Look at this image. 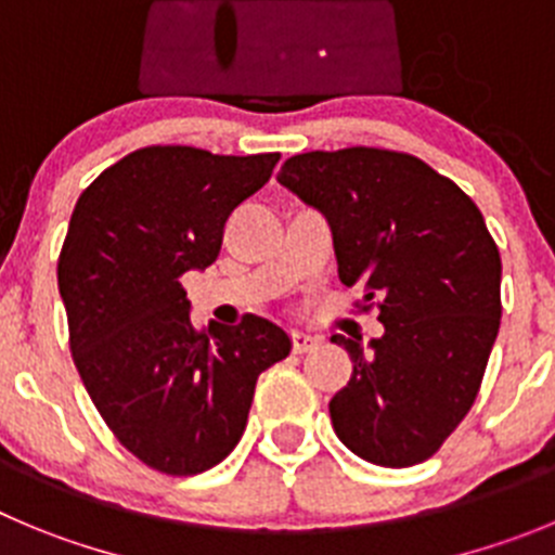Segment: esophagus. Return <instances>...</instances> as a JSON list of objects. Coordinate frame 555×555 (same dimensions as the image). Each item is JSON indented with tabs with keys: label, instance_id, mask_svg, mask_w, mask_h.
I'll return each mask as SVG.
<instances>
[{
	"label": "esophagus",
	"instance_id": "34e87169",
	"mask_svg": "<svg viewBox=\"0 0 555 555\" xmlns=\"http://www.w3.org/2000/svg\"><path fill=\"white\" fill-rule=\"evenodd\" d=\"M289 341H293L295 353H312V350L320 345L318 336L307 334V331H293V334H289Z\"/></svg>",
	"mask_w": 555,
	"mask_h": 555
}]
</instances>
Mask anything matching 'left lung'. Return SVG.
<instances>
[{
	"label": "left lung",
	"instance_id": "obj_1",
	"mask_svg": "<svg viewBox=\"0 0 555 555\" xmlns=\"http://www.w3.org/2000/svg\"><path fill=\"white\" fill-rule=\"evenodd\" d=\"M279 183L323 210L341 284L386 325L372 348L341 334L353 361L328 402L339 441L383 468L424 463L479 395L501 325V254L481 210L449 178L386 147L312 150Z\"/></svg>",
	"mask_w": 555,
	"mask_h": 555
}]
</instances>
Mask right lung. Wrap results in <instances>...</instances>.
<instances>
[{
	"label": "right lung",
	"instance_id": "right-lung-1",
	"mask_svg": "<svg viewBox=\"0 0 555 555\" xmlns=\"http://www.w3.org/2000/svg\"><path fill=\"white\" fill-rule=\"evenodd\" d=\"M279 158L139 147L81 191L67 224L56 282L74 364L114 438L160 474L221 463L260 372L289 353V336L254 314L196 328L180 284L214 266L230 216Z\"/></svg>",
	"mask_w": 555,
	"mask_h": 555
}]
</instances>
